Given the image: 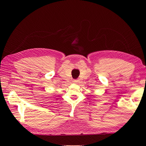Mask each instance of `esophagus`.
<instances>
[{
    "instance_id": "obj_1",
    "label": "esophagus",
    "mask_w": 146,
    "mask_h": 146,
    "mask_svg": "<svg viewBox=\"0 0 146 146\" xmlns=\"http://www.w3.org/2000/svg\"><path fill=\"white\" fill-rule=\"evenodd\" d=\"M72 82H73V83H77L78 82V80H74Z\"/></svg>"
}]
</instances>
